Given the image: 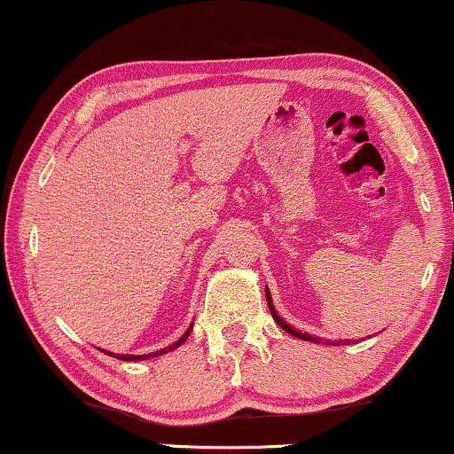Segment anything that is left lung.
Masks as SVG:
<instances>
[{
	"mask_svg": "<svg viewBox=\"0 0 454 454\" xmlns=\"http://www.w3.org/2000/svg\"><path fill=\"white\" fill-rule=\"evenodd\" d=\"M264 294H266V301H269V308H270V314H272V318H275V322L278 326L283 328L285 333H289V334H294V337H297V339H303V340H312V343H320L318 340V337H312V334H306V333H300V331H295V328H291L287 322H285L281 316H278L277 312H275V308H272V297H270V294H269V287L264 289ZM333 343V340H331ZM333 345H337V343H333ZM339 345H349V339H343V340H339Z\"/></svg>",
	"mask_w": 454,
	"mask_h": 454,
	"instance_id": "left-lung-1",
	"label": "left lung"
}]
</instances>
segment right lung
I'll return each mask as SVG.
<instances>
[{
    "label": "right lung",
    "instance_id": "1",
    "mask_svg": "<svg viewBox=\"0 0 454 454\" xmlns=\"http://www.w3.org/2000/svg\"><path fill=\"white\" fill-rule=\"evenodd\" d=\"M192 326H194V325H192ZM192 326L188 328V331H185V333L182 334V339L176 340V343L169 345V347H165V349H160V351L146 353V356H126V353H111V351H109V356H111V357H117V359H123V362H138V359H148V357H157V356H163V353H167V351H173V349H177V347L182 345L184 340L190 337V333H192Z\"/></svg>",
    "mask_w": 454,
    "mask_h": 454
}]
</instances>
